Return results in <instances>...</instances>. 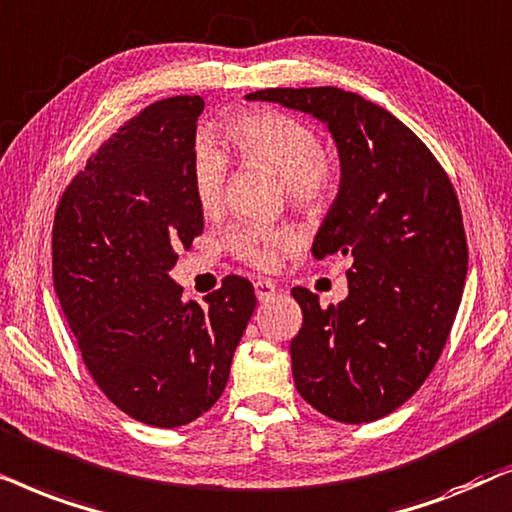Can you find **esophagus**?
<instances>
[{
    "label": "esophagus",
    "instance_id": "1",
    "mask_svg": "<svg viewBox=\"0 0 512 512\" xmlns=\"http://www.w3.org/2000/svg\"><path fill=\"white\" fill-rule=\"evenodd\" d=\"M278 292V285L274 281H269V278H257L255 281V295L260 302H267Z\"/></svg>",
    "mask_w": 512,
    "mask_h": 512
}]
</instances>
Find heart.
<instances>
[{
	"instance_id": "b5f03b06",
	"label": "heart",
	"mask_w": 512,
	"mask_h": 512,
	"mask_svg": "<svg viewBox=\"0 0 512 512\" xmlns=\"http://www.w3.org/2000/svg\"><path fill=\"white\" fill-rule=\"evenodd\" d=\"M227 135L243 163L281 177L292 206L311 215L323 213L335 194L337 170L320 152V140L311 126L281 112H252L231 121ZM227 173V154L210 140L196 142L189 175L203 213L222 208ZM292 243L295 236L281 227H243L229 236L231 252L257 269L274 267L278 252Z\"/></svg>"
}]
</instances>
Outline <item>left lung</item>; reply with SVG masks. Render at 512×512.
I'll use <instances>...</instances> for the list:
<instances>
[{
	"instance_id": "1",
	"label": "left lung",
	"mask_w": 512,
	"mask_h": 512,
	"mask_svg": "<svg viewBox=\"0 0 512 512\" xmlns=\"http://www.w3.org/2000/svg\"><path fill=\"white\" fill-rule=\"evenodd\" d=\"M245 100L311 114L335 140L339 192L311 252L349 257V297L320 306L292 288L304 316L290 342L292 377L325 417L377 421L419 391L452 330L468 271L459 199L431 149L356 93L267 88Z\"/></svg>"
}]
</instances>
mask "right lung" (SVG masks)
<instances>
[{"label":"right lung","instance_id":"add662e5","mask_svg":"<svg viewBox=\"0 0 512 512\" xmlns=\"http://www.w3.org/2000/svg\"><path fill=\"white\" fill-rule=\"evenodd\" d=\"M201 95L142 109L86 161L53 220V288L100 391L135 421L177 428L217 403L255 311L227 276L206 306L170 278L203 231L192 192Z\"/></svg>","mask_w":512,"mask_h":512}]
</instances>
